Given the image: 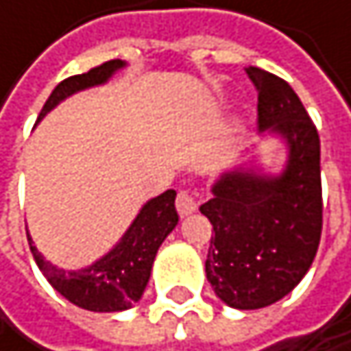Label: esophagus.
Returning <instances> with one entry per match:
<instances>
[{
	"label": "esophagus",
	"instance_id": "esophagus-1",
	"mask_svg": "<svg viewBox=\"0 0 351 351\" xmlns=\"http://www.w3.org/2000/svg\"><path fill=\"white\" fill-rule=\"evenodd\" d=\"M197 208H199V197H197V193L179 191V195H177V212H179L181 216H189V214H193Z\"/></svg>",
	"mask_w": 351,
	"mask_h": 351
}]
</instances>
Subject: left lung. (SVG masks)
Segmentation results:
<instances>
[{
  "mask_svg": "<svg viewBox=\"0 0 351 351\" xmlns=\"http://www.w3.org/2000/svg\"><path fill=\"white\" fill-rule=\"evenodd\" d=\"M247 73L259 92V133L280 137L288 160L278 174L253 162L224 170L212 185L214 197L199 208L214 226L208 282L239 311L290 294L313 265L323 228L317 127L288 82L259 67Z\"/></svg>",
  "mask_w": 351,
  "mask_h": 351,
  "instance_id": "obj_1",
  "label": "left lung"
}]
</instances>
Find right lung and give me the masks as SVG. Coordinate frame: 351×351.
<instances>
[{"label": "right lung", "instance_id": "1", "mask_svg": "<svg viewBox=\"0 0 351 351\" xmlns=\"http://www.w3.org/2000/svg\"><path fill=\"white\" fill-rule=\"evenodd\" d=\"M125 65V61L112 59L90 69L88 73L63 80L51 92L49 100L45 102L38 114V121H43L47 112H51L59 102H63L71 94L106 84ZM174 197H177V191L168 189L162 195L145 202L135 220L131 222V226L121 237V241L106 255H102L88 267L63 269L53 265L34 247L26 230L32 257L43 276L47 278V282L71 304L92 313L127 311L141 298L160 245L174 230V226L179 224V214L174 210Z\"/></svg>", "mask_w": 351, "mask_h": 351}]
</instances>
